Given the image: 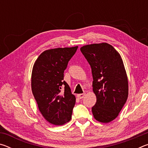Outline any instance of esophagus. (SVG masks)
I'll return each mask as SVG.
<instances>
[{"instance_id":"34e87169","label":"esophagus","mask_w":148,"mask_h":148,"mask_svg":"<svg viewBox=\"0 0 148 148\" xmlns=\"http://www.w3.org/2000/svg\"><path fill=\"white\" fill-rule=\"evenodd\" d=\"M85 95H86V94H85V93H82V94H78V95H77V98H78V99H82V98H84V96H85Z\"/></svg>"}]
</instances>
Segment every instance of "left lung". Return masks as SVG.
I'll return each instance as SVG.
<instances>
[{
	"instance_id": "8db88e82",
	"label": "left lung",
	"mask_w": 148,
	"mask_h": 148,
	"mask_svg": "<svg viewBox=\"0 0 148 148\" xmlns=\"http://www.w3.org/2000/svg\"><path fill=\"white\" fill-rule=\"evenodd\" d=\"M91 66L92 91L97 102L92 107L95 119L109 123L118 116L129 95L128 77L120 54L111 45L102 42L80 48Z\"/></svg>"
}]
</instances>
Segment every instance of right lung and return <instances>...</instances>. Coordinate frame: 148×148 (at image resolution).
<instances>
[{"mask_svg":"<svg viewBox=\"0 0 148 148\" xmlns=\"http://www.w3.org/2000/svg\"><path fill=\"white\" fill-rule=\"evenodd\" d=\"M78 46L46 50L34 62L31 89L40 112L49 123L62 125L70 121L76 97L63 81L64 71ZM64 90H62V87Z\"/></svg>","mask_w":148,"mask_h":148,"instance_id":"add662e5","label":"right lung"}]
</instances>
